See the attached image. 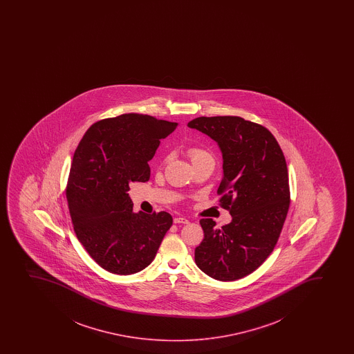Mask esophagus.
I'll return each instance as SVG.
<instances>
[{
  "mask_svg": "<svg viewBox=\"0 0 354 354\" xmlns=\"http://www.w3.org/2000/svg\"><path fill=\"white\" fill-rule=\"evenodd\" d=\"M176 224H187L189 223V221L187 218H184V217H176L175 220H174Z\"/></svg>",
  "mask_w": 354,
  "mask_h": 354,
  "instance_id": "esophagus-1",
  "label": "esophagus"
}]
</instances>
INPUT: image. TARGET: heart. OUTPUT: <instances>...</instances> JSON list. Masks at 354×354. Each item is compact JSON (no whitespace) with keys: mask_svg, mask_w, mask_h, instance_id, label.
Returning <instances> with one entry per match:
<instances>
[{"mask_svg":"<svg viewBox=\"0 0 354 354\" xmlns=\"http://www.w3.org/2000/svg\"><path fill=\"white\" fill-rule=\"evenodd\" d=\"M189 156H190L192 162H198L201 159L212 158V156L209 155L207 151L198 149V147H192V149H189Z\"/></svg>","mask_w":354,"mask_h":354,"instance_id":"b5f03b06","label":"heart"}]
</instances>
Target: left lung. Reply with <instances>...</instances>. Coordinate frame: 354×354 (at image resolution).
Here are the masks:
<instances>
[{"mask_svg": "<svg viewBox=\"0 0 354 354\" xmlns=\"http://www.w3.org/2000/svg\"><path fill=\"white\" fill-rule=\"evenodd\" d=\"M187 127L220 147L223 177L217 192L232 217L222 227L201 220L204 239L195 262L215 280H239L263 263L280 237L290 203L285 156L266 127L241 117H199Z\"/></svg>", "mask_w": 354, "mask_h": 354, "instance_id": "obj_1", "label": "left lung"}]
</instances>
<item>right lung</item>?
Wrapping results in <instances>:
<instances>
[{
	"label": "right lung",
	"instance_id": "1",
	"mask_svg": "<svg viewBox=\"0 0 354 354\" xmlns=\"http://www.w3.org/2000/svg\"><path fill=\"white\" fill-rule=\"evenodd\" d=\"M177 127L147 114H122L93 124L74 152L66 189L74 232L107 272L147 268L172 225L167 212H133L127 192L132 182L150 179L147 162Z\"/></svg>",
	"mask_w": 354,
	"mask_h": 354
}]
</instances>
